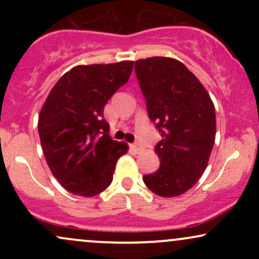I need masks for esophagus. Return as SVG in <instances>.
Listing matches in <instances>:
<instances>
[{
	"label": "esophagus",
	"mask_w": 259,
	"mask_h": 259,
	"mask_svg": "<svg viewBox=\"0 0 259 259\" xmlns=\"http://www.w3.org/2000/svg\"><path fill=\"white\" fill-rule=\"evenodd\" d=\"M132 148H133V151H134V152H136V153L141 152V151H142V148H141V146H139V145H136V144H134V145H132Z\"/></svg>",
	"instance_id": "esophagus-1"
}]
</instances>
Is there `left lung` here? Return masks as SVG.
Listing matches in <instances>:
<instances>
[{"label": "left lung", "mask_w": 259, "mask_h": 259, "mask_svg": "<svg viewBox=\"0 0 259 259\" xmlns=\"http://www.w3.org/2000/svg\"><path fill=\"white\" fill-rule=\"evenodd\" d=\"M135 72L148 117L163 138L154 148L158 170L142 179L156 195L177 197L206 170L215 140L214 105L200 80L178 59H139Z\"/></svg>", "instance_id": "obj_1"}]
</instances>
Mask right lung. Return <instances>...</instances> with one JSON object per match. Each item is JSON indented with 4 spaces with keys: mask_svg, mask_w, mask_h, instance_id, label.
Masks as SVG:
<instances>
[{
    "mask_svg": "<svg viewBox=\"0 0 259 259\" xmlns=\"http://www.w3.org/2000/svg\"><path fill=\"white\" fill-rule=\"evenodd\" d=\"M133 61L76 65L61 76L38 114V135L47 164L74 195L92 197L111 185L125 142L109 136L106 103L132 75Z\"/></svg>",
    "mask_w": 259,
    "mask_h": 259,
    "instance_id": "obj_1",
    "label": "right lung"
}]
</instances>
